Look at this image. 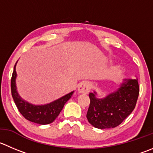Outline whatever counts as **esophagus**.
Masks as SVG:
<instances>
[{"label":"esophagus","instance_id":"34e87169","mask_svg":"<svg viewBox=\"0 0 153 153\" xmlns=\"http://www.w3.org/2000/svg\"><path fill=\"white\" fill-rule=\"evenodd\" d=\"M90 91V84L88 82H82L78 87V93L81 94H88Z\"/></svg>","mask_w":153,"mask_h":153}]
</instances>
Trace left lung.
Returning <instances> with one entry per match:
<instances>
[{"mask_svg":"<svg viewBox=\"0 0 153 153\" xmlns=\"http://www.w3.org/2000/svg\"><path fill=\"white\" fill-rule=\"evenodd\" d=\"M139 95L138 79H125L119 87L99 98L96 91L90 93L88 122L99 129L115 128L134 109Z\"/></svg>","mask_w":153,"mask_h":153,"instance_id":"8db88e82","label":"left lung"}]
</instances>
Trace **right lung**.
Here are the masks:
<instances>
[{
  "mask_svg": "<svg viewBox=\"0 0 153 153\" xmlns=\"http://www.w3.org/2000/svg\"><path fill=\"white\" fill-rule=\"evenodd\" d=\"M18 61L15 64L11 79V92L15 103L22 116L30 122L40 125L50 124L55 120L60 111L63 108L65 103L71 98L74 91L64 95L62 97L44 105H34L22 99L19 95L16 87V67Z\"/></svg>",
  "mask_w": 153,
  "mask_h": 153,
  "instance_id": "obj_1",
  "label": "right lung"
}]
</instances>
